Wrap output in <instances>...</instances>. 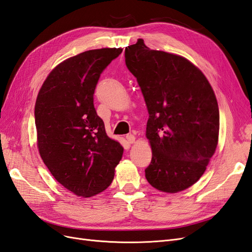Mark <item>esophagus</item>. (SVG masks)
<instances>
[{
  "mask_svg": "<svg viewBox=\"0 0 252 252\" xmlns=\"http://www.w3.org/2000/svg\"><path fill=\"white\" fill-rule=\"evenodd\" d=\"M126 140H127V142L129 144H133L135 142V136L133 134H131V133H129V134L126 135Z\"/></svg>",
  "mask_w": 252,
  "mask_h": 252,
  "instance_id": "esophagus-1",
  "label": "esophagus"
}]
</instances>
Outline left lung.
Returning a JSON list of instances; mask_svg holds the SVG:
<instances>
[{
    "label": "left lung",
    "mask_w": 252,
    "mask_h": 252,
    "mask_svg": "<svg viewBox=\"0 0 252 252\" xmlns=\"http://www.w3.org/2000/svg\"><path fill=\"white\" fill-rule=\"evenodd\" d=\"M126 66L139 83L149 119V184L175 193L202 177L219 141L220 113L208 80L181 56L152 50L142 39L125 49Z\"/></svg>",
    "instance_id": "obj_1"
}]
</instances>
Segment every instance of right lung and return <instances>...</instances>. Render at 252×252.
Here are the masks:
<instances>
[{"label": "right lung", "instance_id": "right-lung-1", "mask_svg": "<svg viewBox=\"0 0 252 252\" xmlns=\"http://www.w3.org/2000/svg\"><path fill=\"white\" fill-rule=\"evenodd\" d=\"M122 48L82 52L60 63L43 83L34 106L37 148L61 185L89 197L107 188L123 147L106 134L94 105L100 75Z\"/></svg>", "mask_w": 252, "mask_h": 252}]
</instances>
